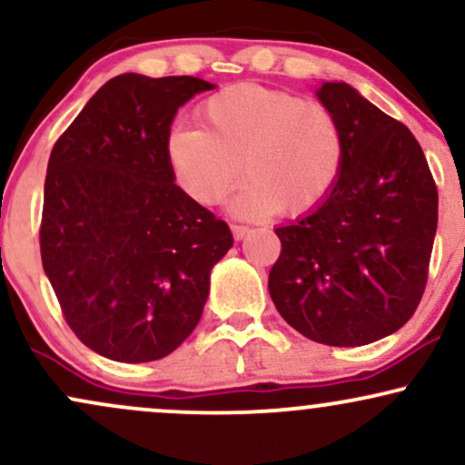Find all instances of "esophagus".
Masks as SVG:
<instances>
[{"label":"esophagus","instance_id":"obj_1","mask_svg":"<svg viewBox=\"0 0 465 465\" xmlns=\"http://www.w3.org/2000/svg\"><path fill=\"white\" fill-rule=\"evenodd\" d=\"M232 232H233V238H236V240H242V238L247 236V233L251 232V227H249V225H240V223H233V225H232Z\"/></svg>","mask_w":465,"mask_h":465}]
</instances>
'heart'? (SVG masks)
<instances>
[{
  "label": "heart",
  "mask_w": 465,
  "mask_h": 465,
  "mask_svg": "<svg viewBox=\"0 0 465 465\" xmlns=\"http://www.w3.org/2000/svg\"><path fill=\"white\" fill-rule=\"evenodd\" d=\"M201 129L168 137L174 179L194 201L218 203L249 177L236 207L244 214L302 216L334 190L345 135L334 111L317 100L260 84H233L199 109Z\"/></svg>",
  "instance_id": "obj_1"
}]
</instances>
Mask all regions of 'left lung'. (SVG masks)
<instances>
[{
  "label": "left lung",
  "instance_id": "8db88e82",
  "mask_svg": "<svg viewBox=\"0 0 465 465\" xmlns=\"http://www.w3.org/2000/svg\"><path fill=\"white\" fill-rule=\"evenodd\" d=\"M317 95L343 129V170L317 210L275 229L269 292L297 332L354 348L413 317L429 280L437 185L402 122L348 83H323Z\"/></svg>",
  "mask_w": 465,
  "mask_h": 465
}]
</instances>
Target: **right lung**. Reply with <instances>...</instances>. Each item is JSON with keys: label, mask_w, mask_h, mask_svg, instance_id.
<instances>
[{"label": "right lung", "mask_w": 465, "mask_h": 465, "mask_svg": "<svg viewBox=\"0 0 465 465\" xmlns=\"http://www.w3.org/2000/svg\"><path fill=\"white\" fill-rule=\"evenodd\" d=\"M194 76L120 74L58 137L47 162L41 262L74 334L120 362L168 356L199 323L229 225L174 183L170 124Z\"/></svg>", "instance_id": "right-lung-1"}]
</instances>
